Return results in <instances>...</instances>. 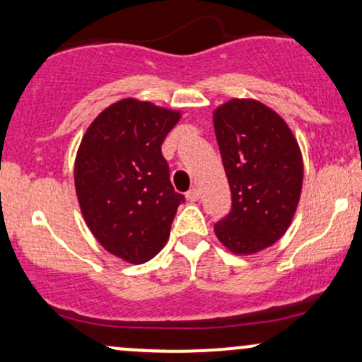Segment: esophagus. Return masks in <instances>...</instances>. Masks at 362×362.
I'll list each match as a JSON object with an SVG mask.
<instances>
[{
    "label": "esophagus",
    "mask_w": 362,
    "mask_h": 362,
    "mask_svg": "<svg viewBox=\"0 0 362 362\" xmlns=\"http://www.w3.org/2000/svg\"><path fill=\"white\" fill-rule=\"evenodd\" d=\"M199 190L197 189H190L189 192L185 194V197H187V201H190V202H195V201H199Z\"/></svg>",
    "instance_id": "esophagus-1"
}]
</instances>
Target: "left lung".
I'll return each mask as SVG.
<instances>
[{
  "label": "left lung",
  "mask_w": 362,
  "mask_h": 362,
  "mask_svg": "<svg viewBox=\"0 0 362 362\" xmlns=\"http://www.w3.org/2000/svg\"><path fill=\"white\" fill-rule=\"evenodd\" d=\"M231 190V211L214 224L236 255H252L286 233L303 187V156L286 120L253 98H231L213 114Z\"/></svg>",
  "instance_id": "obj_1"
}]
</instances>
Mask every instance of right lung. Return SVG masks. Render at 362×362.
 I'll use <instances>...</instances> for the list:
<instances>
[{
    "label": "right lung",
    "instance_id": "add662e5",
    "mask_svg": "<svg viewBox=\"0 0 362 362\" xmlns=\"http://www.w3.org/2000/svg\"><path fill=\"white\" fill-rule=\"evenodd\" d=\"M180 112L124 98L90 124L74 161V187L86 226L112 255L143 264L168 242L185 201L170 182L161 144Z\"/></svg>",
    "mask_w": 362,
    "mask_h": 362
}]
</instances>
